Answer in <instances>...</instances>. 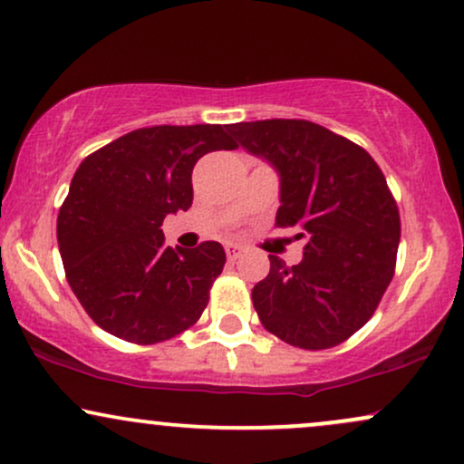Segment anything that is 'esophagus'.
<instances>
[{
  "label": "esophagus",
  "instance_id": "esophagus-1",
  "mask_svg": "<svg viewBox=\"0 0 464 464\" xmlns=\"http://www.w3.org/2000/svg\"><path fill=\"white\" fill-rule=\"evenodd\" d=\"M225 250H227L228 262H236L239 255H242V246H239V244H233V242H227L225 244Z\"/></svg>",
  "mask_w": 464,
  "mask_h": 464
}]
</instances>
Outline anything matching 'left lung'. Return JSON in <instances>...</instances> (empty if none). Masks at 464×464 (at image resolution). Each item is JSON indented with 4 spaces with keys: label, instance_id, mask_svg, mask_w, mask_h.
I'll return each mask as SVG.
<instances>
[{
    "label": "left lung",
    "instance_id": "1",
    "mask_svg": "<svg viewBox=\"0 0 464 464\" xmlns=\"http://www.w3.org/2000/svg\"><path fill=\"white\" fill-rule=\"evenodd\" d=\"M237 146L279 174L276 227H299L303 259L253 287V305L270 334L299 349L344 343L380 305L399 248V209L380 165L364 148L305 120L239 121Z\"/></svg>",
    "mask_w": 464,
    "mask_h": 464
}]
</instances>
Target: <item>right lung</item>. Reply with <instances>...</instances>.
<instances>
[{
    "mask_svg": "<svg viewBox=\"0 0 464 464\" xmlns=\"http://www.w3.org/2000/svg\"><path fill=\"white\" fill-rule=\"evenodd\" d=\"M236 148L220 124L152 126L80 163L56 236L69 285L98 327L154 344L198 321L225 248L165 246L161 225L191 207V169L202 154Z\"/></svg>",
    "mask_w": 464,
    "mask_h": 464,
    "instance_id": "1",
    "label": "right lung"
}]
</instances>
